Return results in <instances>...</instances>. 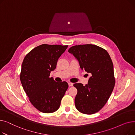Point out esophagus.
Listing matches in <instances>:
<instances>
[{
	"label": "esophagus",
	"mask_w": 135,
	"mask_h": 135,
	"mask_svg": "<svg viewBox=\"0 0 135 135\" xmlns=\"http://www.w3.org/2000/svg\"><path fill=\"white\" fill-rule=\"evenodd\" d=\"M68 85L69 86H72L73 85V83H68Z\"/></svg>",
	"instance_id": "obj_1"
}]
</instances>
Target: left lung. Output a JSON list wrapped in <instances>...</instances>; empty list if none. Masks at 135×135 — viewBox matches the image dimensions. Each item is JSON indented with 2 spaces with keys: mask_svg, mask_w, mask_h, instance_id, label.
<instances>
[{
  "mask_svg": "<svg viewBox=\"0 0 135 135\" xmlns=\"http://www.w3.org/2000/svg\"><path fill=\"white\" fill-rule=\"evenodd\" d=\"M68 52L79 61L80 68L91 73L88 84L75 83V98L77 110L85 114L100 110L107 103L115 85L113 64L108 52L93 44L75 45Z\"/></svg>",
  "mask_w": 135,
  "mask_h": 135,
  "instance_id": "obj_1",
  "label": "left lung"
}]
</instances>
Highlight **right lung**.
Masks as SVG:
<instances>
[{
    "mask_svg": "<svg viewBox=\"0 0 135 135\" xmlns=\"http://www.w3.org/2000/svg\"><path fill=\"white\" fill-rule=\"evenodd\" d=\"M68 45L42 44L34 48L23 61L20 80L31 103L40 112L57 110L68 88L66 81L56 82L50 74Z\"/></svg>",
    "mask_w": 135,
    "mask_h": 135,
    "instance_id": "obj_1",
    "label": "right lung"
}]
</instances>
